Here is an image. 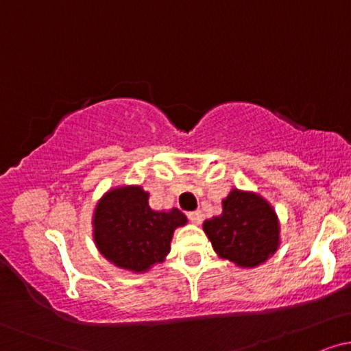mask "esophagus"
<instances>
[{
    "instance_id": "esophagus-1",
    "label": "esophagus",
    "mask_w": 351,
    "mask_h": 351,
    "mask_svg": "<svg viewBox=\"0 0 351 351\" xmlns=\"http://www.w3.org/2000/svg\"><path fill=\"white\" fill-rule=\"evenodd\" d=\"M188 217H189V221H191V223H195V224H201V221H203V213L199 211H191V213H188Z\"/></svg>"
}]
</instances>
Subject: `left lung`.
Segmentation results:
<instances>
[{
	"label": "left lung",
	"instance_id": "1",
	"mask_svg": "<svg viewBox=\"0 0 351 351\" xmlns=\"http://www.w3.org/2000/svg\"><path fill=\"white\" fill-rule=\"evenodd\" d=\"M213 249L239 267H257L280 244L279 217L263 196L232 189L223 199V213L203 223Z\"/></svg>",
	"mask_w": 351,
	"mask_h": 351
}]
</instances>
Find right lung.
Returning a JSON list of instances; mask_svg holds the SVG:
<instances>
[{"instance_id":"1","label":"right lung","mask_w":351,"mask_h":351,"mask_svg":"<svg viewBox=\"0 0 351 351\" xmlns=\"http://www.w3.org/2000/svg\"><path fill=\"white\" fill-rule=\"evenodd\" d=\"M188 223L180 209L155 211L142 186L112 188L94 211V241L99 252L117 267L147 272L170 252L173 232Z\"/></svg>"}]
</instances>
